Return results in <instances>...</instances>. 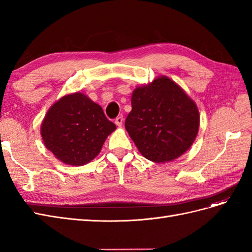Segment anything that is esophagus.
<instances>
[{"mask_svg": "<svg viewBox=\"0 0 252 252\" xmlns=\"http://www.w3.org/2000/svg\"><path fill=\"white\" fill-rule=\"evenodd\" d=\"M123 121H124L123 117L120 116V117H118L116 120H114V123H116V125H117V126L121 127V126H122V124H123Z\"/></svg>", "mask_w": 252, "mask_h": 252, "instance_id": "esophagus-1", "label": "esophagus"}]
</instances>
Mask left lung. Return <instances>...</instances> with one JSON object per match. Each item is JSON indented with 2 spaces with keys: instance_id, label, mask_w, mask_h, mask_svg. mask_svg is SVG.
<instances>
[{
  "instance_id": "1",
  "label": "left lung",
  "mask_w": 252,
  "mask_h": 252,
  "mask_svg": "<svg viewBox=\"0 0 252 252\" xmlns=\"http://www.w3.org/2000/svg\"><path fill=\"white\" fill-rule=\"evenodd\" d=\"M125 128L144 158L156 163L173 161L194 142L200 126L195 103L177 83L158 77L136 87Z\"/></svg>"
}]
</instances>
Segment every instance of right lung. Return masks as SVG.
I'll list each match as a JSON object with an SVG mask.
<instances>
[{"instance_id":"right-lung-1","label":"right lung","mask_w":252,"mask_h":252,"mask_svg":"<svg viewBox=\"0 0 252 252\" xmlns=\"http://www.w3.org/2000/svg\"><path fill=\"white\" fill-rule=\"evenodd\" d=\"M116 125L100 105L81 93L64 95L53 104L41 125L45 146L67 165L82 166L94 159Z\"/></svg>"}]
</instances>
